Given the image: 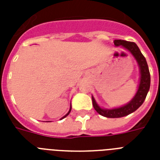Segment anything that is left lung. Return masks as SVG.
I'll return each instance as SVG.
<instances>
[{
  "label": "left lung",
  "mask_w": 160,
  "mask_h": 160,
  "mask_svg": "<svg viewBox=\"0 0 160 160\" xmlns=\"http://www.w3.org/2000/svg\"><path fill=\"white\" fill-rule=\"evenodd\" d=\"M114 43L116 46H121L131 52V54L134 55V57L136 59L137 62L139 64L141 75H140L139 89H138L136 95L128 105H124V106L113 109H101L96 104L95 99L92 97V104L94 109L100 115L107 117V118H120V117L126 116L128 114L135 111L144 103L147 94H148V91L149 90V87H150V74H149L148 64L136 44L134 42L123 41V40H114Z\"/></svg>",
  "instance_id": "obj_1"
}]
</instances>
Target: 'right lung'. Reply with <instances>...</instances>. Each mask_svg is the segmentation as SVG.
Returning <instances> with one entry per match:
<instances>
[{
  "instance_id": "1",
  "label": "right lung",
  "mask_w": 160,
  "mask_h": 160,
  "mask_svg": "<svg viewBox=\"0 0 160 160\" xmlns=\"http://www.w3.org/2000/svg\"><path fill=\"white\" fill-rule=\"evenodd\" d=\"M70 110H71V107H70V110H69V112H68V113H67V114H65V116H64V117H63V118H62V119H64V118H65V117H66V116H67V115H68V114H70Z\"/></svg>"
}]
</instances>
